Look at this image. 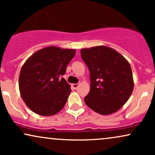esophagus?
<instances>
[{
	"mask_svg": "<svg viewBox=\"0 0 155 155\" xmlns=\"http://www.w3.org/2000/svg\"><path fill=\"white\" fill-rule=\"evenodd\" d=\"M78 86H79V84L77 83V84H72V87H73V88L74 90H76L78 87Z\"/></svg>",
	"mask_w": 155,
	"mask_h": 155,
	"instance_id": "34e87169",
	"label": "esophagus"
}]
</instances>
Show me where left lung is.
<instances>
[{"mask_svg": "<svg viewBox=\"0 0 155 155\" xmlns=\"http://www.w3.org/2000/svg\"><path fill=\"white\" fill-rule=\"evenodd\" d=\"M81 54L91 75V90L85 103L101 115L116 112L132 93L130 64L117 51L106 46L82 49Z\"/></svg>", "mask_w": 155, "mask_h": 155, "instance_id": "1", "label": "left lung"}]
</instances>
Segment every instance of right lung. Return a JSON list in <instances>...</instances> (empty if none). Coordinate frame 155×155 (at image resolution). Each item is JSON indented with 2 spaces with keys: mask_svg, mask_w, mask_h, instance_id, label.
I'll list each match as a JSON object with an SVG mask.
<instances>
[{
  "mask_svg": "<svg viewBox=\"0 0 155 155\" xmlns=\"http://www.w3.org/2000/svg\"><path fill=\"white\" fill-rule=\"evenodd\" d=\"M75 49L47 47L34 53L21 69L18 85L21 96L32 111L52 116L62 109L71 93L64 78Z\"/></svg>",
  "mask_w": 155,
  "mask_h": 155,
  "instance_id": "1",
  "label": "right lung"
}]
</instances>
